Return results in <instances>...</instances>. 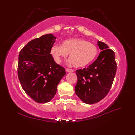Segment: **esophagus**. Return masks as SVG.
<instances>
[{
  "instance_id": "esophagus-1",
  "label": "esophagus",
  "mask_w": 135,
  "mask_h": 135,
  "mask_svg": "<svg viewBox=\"0 0 135 135\" xmlns=\"http://www.w3.org/2000/svg\"><path fill=\"white\" fill-rule=\"evenodd\" d=\"M66 71L68 73H70V72H73L74 71V70H73V69H69V68H66Z\"/></svg>"
}]
</instances>
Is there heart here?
I'll list each match as a JSON object with an SVG mask.
<instances>
[{"instance_id":"1","label":"heart","mask_w":135,"mask_h":135,"mask_svg":"<svg viewBox=\"0 0 135 135\" xmlns=\"http://www.w3.org/2000/svg\"><path fill=\"white\" fill-rule=\"evenodd\" d=\"M97 54L98 49L95 44L80 38L65 40L62 46L55 44L51 48V54L57 63L66 59L69 54L70 62L76 68H83L90 64Z\"/></svg>"}]
</instances>
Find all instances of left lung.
<instances>
[{"mask_svg": "<svg viewBox=\"0 0 135 135\" xmlns=\"http://www.w3.org/2000/svg\"><path fill=\"white\" fill-rule=\"evenodd\" d=\"M97 45L102 51L97 59L88 68L76 71L75 92L88 104L96 103L107 95L116 74L115 53L103 42L98 40Z\"/></svg>", "mask_w": 135, "mask_h": 135, "instance_id": "8db88e82", "label": "left lung"}]
</instances>
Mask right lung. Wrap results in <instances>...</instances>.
<instances>
[{"instance_id": "add662e5", "label": "right lung", "mask_w": 135, "mask_h": 135, "mask_svg": "<svg viewBox=\"0 0 135 135\" xmlns=\"http://www.w3.org/2000/svg\"><path fill=\"white\" fill-rule=\"evenodd\" d=\"M56 38L43 35L28 42L19 53L18 76L24 91L38 103L50 101L66 74L65 69L55 62L51 54Z\"/></svg>"}]
</instances>
